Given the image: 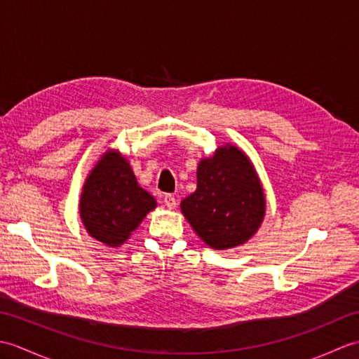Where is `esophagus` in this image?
Listing matches in <instances>:
<instances>
[{"mask_svg": "<svg viewBox=\"0 0 359 359\" xmlns=\"http://www.w3.org/2000/svg\"><path fill=\"white\" fill-rule=\"evenodd\" d=\"M163 203H165L166 208L174 210L175 205H177V201H175V197H174L172 194H166V196L163 197Z\"/></svg>", "mask_w": 359, "mask_h": 359, "instance_id": "34e87169", "label": "esophagus"}]
</instances>
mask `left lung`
Returning <instances> with one entry per match:
<instances>
[{"instance_id": "obj_1", "label": "left lung", "mask_w": 359, "mask_h": 359, "mask_svg": "<svg viewBox=\"0 0 359 359\" xmlns=\"http://www.w3.org/2000/svg\"><path fill=\"white\" fill-rule=\"evenodd\" d=\"M196 191L180 202L182 215L210 248L243 245L261 228L265 194L250 157L225 143L197 163Z\"/></svg>"}]
</instances>
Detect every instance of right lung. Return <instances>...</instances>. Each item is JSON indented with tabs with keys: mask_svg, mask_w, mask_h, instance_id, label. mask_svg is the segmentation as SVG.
Instances as JSON below:
<instances>
[{
	"mask_svg": "<svg viewBox=\"0 0 359 359\" xmlns=\"http://www.w3.org/2000/svg\"><path fill=\"white\" fill-rule=\"evenodd\" d=\"M156 207L154 197L137 182L129 160L118 149H108L88 174L79 212L90 238L116 248Z\"/></svg>",
	"mask_w": 359,
	"mask_h": 359,
	"instance_id": "obj_1",
	"label": "right lung"
}]
</instances>
